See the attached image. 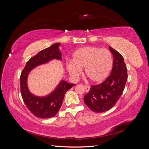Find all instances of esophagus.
Returning a JSON list of instances; mask_svg holds the SVG:
<instances>
[{
    "label": "esophagus",
    "mask_w": 149,
    "mask_h": 149,
    "mask_svg": "<svg viewBox=\"0 0 149 149\" xmlns=\"http://www.w3.org/2000/svg\"><path fill=\"white\" fill-rule=\"evenodd\" d=\"M84 88H85V90H86V92H88L90 89V86L88 85H84Z\"/></svg>",
    "instance_id": "obj_1"
}]
</instances>
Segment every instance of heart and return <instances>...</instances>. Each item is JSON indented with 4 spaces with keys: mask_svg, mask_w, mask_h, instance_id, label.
Returning <instances> with one entry per match:
<instances>
[{
    "mask_svg": "<svg viewBox=\"0 0 149 149\" xmlns=\"http://www.w3.org/2000/svg\"><path fill=\"white\" fill-rule=\"evenodd\" d=\"M112 66L113 58L108 49L85 47L73 53L71 61L68 63L66 68L73 77H78L85 68V74L91 82L100 83L109 75Z\"/></svg>",
    "mask_w": 149,
    "mask_h": 149,
    "instance_id": "b5f03b06",
    "label": "heart"
}]
</instances>
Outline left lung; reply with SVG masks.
Instances as JSON below:
<instances>
[{
    "mask_svg": "<svg viewBox=\"0 0 149 149\" xmlns=\"http://www.w3.org/2000/svg\"><path fill=\"white\" fill-rule=\"evenodd\" d=\"M113 55V66L109 76L103 83L91 86L84 96V102L91 111L101 113L113 107L123 93L127 80V67L120 54L109 47Z\"/></svg>",
    "mask_w": 149,
    "mask_h": 149,
    "instance_id": "left-lung-1",
    "label": "left lung"
}]
</instances>
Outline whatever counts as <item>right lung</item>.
<instances>
[{
    "mask_svg": "<svg viewBox=\"0 0 149 149\" xmlns=\"http://www.w3.org/2000/svg\"><path fill=\"white\" fill-rule=\"evenodd\" d=\"M60 45V43L53 44L31 58L21 73L20 80L22 99L29 111L39 118L47 119L55 116L62 105L66 92L75 85L61 80L50 93L44 96H36L29 89L27 79L31 70L53 60H62L59 48Z\"/></svg>",
    "mask_w": 149,
    "mask_h": 149,
    "instance_id": "add662e5",
    "label": "right lung"
}]
</instances>
